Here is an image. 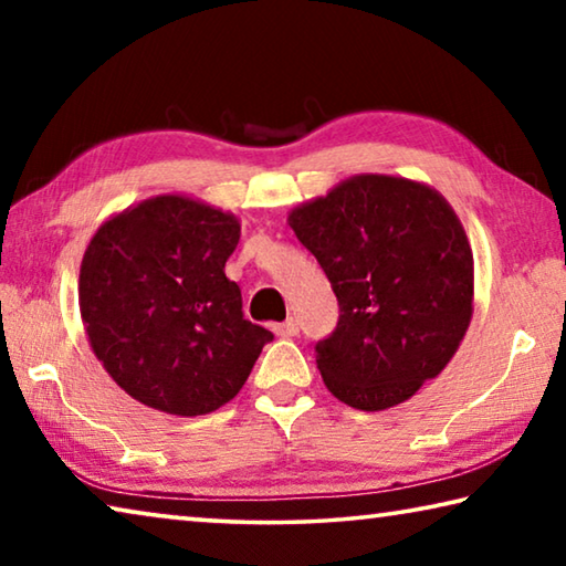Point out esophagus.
Listing matches in <instances>:
<instances>
[{
    "label": "esophagus",
    "instance_id": "1",
    "mask_svg": "<svg viewBox=\"0 0 566 566\" xmlns=\"http://www.w3.org/2000/svg\"><path fill=\"white\" fill-rule=\"evenodd\" d=\"M272 332L276 334V337H296V334H300V324H296L294 317H290L280 324H274Z\"/></svg>",
    "mask_w": 566,
    "mask_h": 566
}]
</instances>
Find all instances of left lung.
Segmentation results:
<instances>
[{
    "label": "left lung",
    "instance_id": "left-lung-1",
    "mask_svg": "<svg viewBox=\"0 0 566 566\" xmlns=\"http://www.w3.org/2000/svg\"><path fill=\"white\" fill-rule=\"evenodd\" d=\"M286 222L339 302L337 329L314 347L324 385L361 411L415 397L472 322L474 256L452 205L415 179L357 175Z\"/></svg>",
    "mask_w": 566,
    "mask_h": 566
}]
</instances>
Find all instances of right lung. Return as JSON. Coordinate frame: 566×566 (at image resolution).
Listing matches in <instances>:
<instances>
[{"label":"right lung","instance_id":"add662e5","mask_svg":"<svg viewBox=\"0 0 566 566\" xmlns=\"http://www.w3.org/2000/svg\"><path fill=\"white\" fill-rule=\"evenodd\" d=\"M239 219L185 195L109 217L80 270V312L94 357L132 399L177 417L227 405L272 332L244 319L224 264Z\"/></svg>","mask_w":566,"mask_h":566}]
</instances>
